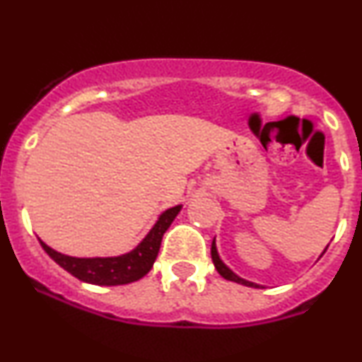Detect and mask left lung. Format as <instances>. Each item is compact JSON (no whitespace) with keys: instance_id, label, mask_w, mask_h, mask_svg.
Here are the masks:
<instances>
[{"instance_id":"left-lung-1","label":"left lung","mask_w":362,"mask_h":362,"mask_svg":"<svg viewBox=\"0 0 362 362\" xmlns=\"http://www.w3.org/2000/svg\"><path fill=\"white\" fill-rule=\"evenodd\" d=\"M327 250V248H325ZM211 257H213V262H214V267L216 271H218L221 276L224 277V279L228 281H233V282H238V284H243V286H248V288H260L259 284H255V282H250L247 279H242L240 276H236V274L231 271L230 267H228L224 262L219 259V253H218V248H216V242L213 240V245H211Z\"/></svg>"}]
</instances>
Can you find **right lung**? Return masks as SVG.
<instances>
[{
  "label": "right lung",
  "instance_id": "obj_1",
  "mask_svg": "<svg viewBox=\"0 0 362 362\" xmlns=\"http://www.w3.org/2000/svg\"><path fill=\"white\" fill-rule=\"evenodd\" d=\"M182 206L170 207L163 211L155 223V226L149 230V233L144 236L134 250L119 257H93V259H80V257H69L64 253L56 252L54 248L45 245L42 240H39L40 245L47 255L59 264L64 271H68L71 276L78 277L83 282L97 286H120L129 284L144 277L151 271L155 264L158 252H160L161 238L165 231L168 230L170 224L180 213Z\"/></svg>",
  "mask_w": 362,
  "mask_h": 362
}]
</instances>
